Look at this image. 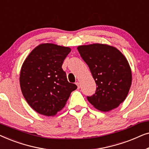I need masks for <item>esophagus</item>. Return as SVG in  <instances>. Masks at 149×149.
<instances>
[{
  "mask_svg": "<svg viewBox=\"0 0 149 149\" xmlns=\"http://www.w3.org/2000/svg\"><path fill=\"white\" fill-rule=\"evenodd\" d=\"M76 85H77V87H78L79 89L80 88V87H81V84H80V83H79V82H77V83H76Z\"/></svg>",
  "mask_w": 149,
  "mask_h": 149,
  "instance_id": "1",
  "label": "esophagus"
}]
</instances>
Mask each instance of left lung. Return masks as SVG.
Returning a JSON list of instances; mask_svg holds the SVG:
<instances>
[{
  "mask_svg": "<svg viewBox=\"0 0 149 149\" xmlns=\"http://www.w3.org/2000/svg\"><path fill=\"white\" fill-rule=\"evenodd\" d=\"M88 65L97 85L94 95L87 97L93 107L102 112L117 108L126 99L132 81L125 56L115 47L93 43L77 47Z\"/></svg>",
  "mask_w": 149,
  "mask_h": 149,
  "instance_id": "obj_1",
  "label": "left lung"
}]
</instances>
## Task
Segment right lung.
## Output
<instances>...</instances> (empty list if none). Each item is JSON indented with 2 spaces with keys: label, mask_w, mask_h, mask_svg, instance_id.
<instances>
[{
  "label": "right lung",
  "mask_w": 149,
  "mask_h": 149,
  "mask_svg": "<svg viewBox=\"0 0 149 149\" xmlns=\"http://www.w3.org/2000/svg\"><path fill=\"white\" fill-rule=\"evenodd\" d=\"M70 51L68 47L42 43L24 60L20 70V87L26 102L36 113L47 117L56 115L77 88L68 82L62 68Z\"/></svg>",
  "instance_id": "1"
}]
</instances>
